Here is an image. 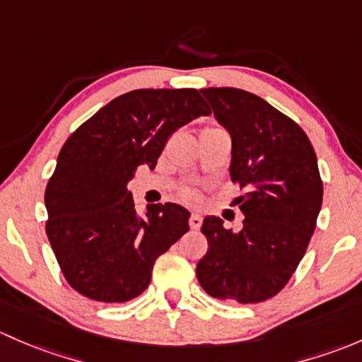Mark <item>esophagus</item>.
Returning a JSON list of instances; mask_svg holds the SVG:
<instances>
[{"label":"esophagus","instance_id":"34e87169","mask_svg":"<svg viewBox=\"0 0 362 362\" xmlns=\"http://www.w3.org/2000/svg\"><path fill=\"white\" fill-rule=\"evenodd\" d=\"M200 226H202V216L197 214V212H193V214L189 216V228L199 230Z\"/></svg>","mask_w":362,"mask_h":362}]
</instances>
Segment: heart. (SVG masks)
<instances>
[{"label": "heart", "instance_id": "obj_1", "mask_svg": "<svg viewBox=\"0 0 362 362\" xmlns=\"http://www.w3.org/2000/svg\"><path fill=\"white\" fill-rule=\"evenodd\" d=\"M186 193H188V195H192V192H186Z\"/></svg>", "mask_w": 362, "mask_h": 362}]
</instances>
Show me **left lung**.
<instances>
[{
  "instance_id": "1",
  "label": "left lung",
  "mask_w": 362,
  "mask_h": 362,
  "mask_svg": "<svg viewBox=\"0 0 362 362\" xmlns=\"http://www.w3.org/2000/svg\"><path fill=\"white\" fill-rule=\"evenodd\" d=\"M232 136L233 182L245 189L240 232L207 216L209 249L197 279L218 300L259 303L275 296L303 258L322 204L317 156L307 134L267 100L232 87L202 88Z\"/></svg>"
}]
</instances>
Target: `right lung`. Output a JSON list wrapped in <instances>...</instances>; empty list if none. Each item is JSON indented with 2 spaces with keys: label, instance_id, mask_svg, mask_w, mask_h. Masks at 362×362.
Segmentation results:
<instances>
[{
  "label": "right lung",
  "instance_id": "obj_1",
  "mask_svg": "<svg viewBox=\"0 0 362 362\" xmlns=\"http://www.w3.org/2000/svg\"><path fill=\"white\" fill-rule=\"evenodd\" d=\"M211 115L197 88H139L100 107L68 137L45 189V230L74 291L124 303L150 286L160 255L188 232L177 204L134 207L127 182L137 167L155 169L182 125Z\"/></svg>",
  "mask_w": 362,
  "mask_h": 362
}]
</instances>
